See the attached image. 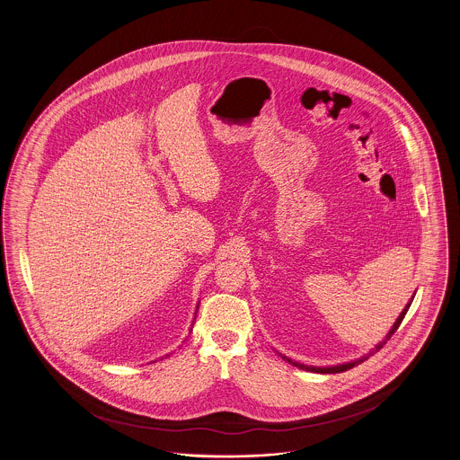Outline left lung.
Returning <instances> with one entry per match:
<instances>
[{"instance_id": "1", "label": "left lung", "mask_w": 460, "mask_h": 460, "mask_svg": "<svg viewBox=\"0 0 460 460\" xmlns=\"http://www.w3.org/2000/svg\"><path fill=\"white\" fill-rule=\"evenodd\" d=\"M414 296H416V293L412 295V298L409 300V304L405 305V308L400 312V315L396 317V321L394 323V326H392V329L388 331V334H386V338L383 340V341H379L374 349H372L369 353H366V355H362L360 358H357V360H351V362H343V364H336V366H328V367H315V366H305V364H300V362H296V360H291L289 357H286V355H283V353H279L283 358H285L286 362H289L291 366H295V367H298V369H305V371H312V372H321V374H334V372H343V371H349V369H351L353 366H357V364H360V362H364L369 355H372L374 351L379 350L390 338H392V334H394V331L398 329V326L402 324V321H403V317H405V314H407V310H409V306H411V304H412V300H414Z\"/></svg>"}]
</instances>
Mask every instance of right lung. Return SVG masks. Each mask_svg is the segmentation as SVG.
I'll return each instance as SVG.
<instances>
[{
	"label": "right lung",
	"instance_id": "obj_1",
	"mask_svg": "<svg viewBox=\"0 0 460 460\" xmlns=\"http://www.w3.org/2000/svg\"><path fill=\"white\" fill-rule=\"evenodd\" d=\"M197 312H198V305H197V310H195V319H197ZM195 319H193V324H195ZM193 324H191V328H190V332H191V329H193Z\"/></svg>",
	"mask_w": 460,
	"mask_h": 460
}]
</instances>
